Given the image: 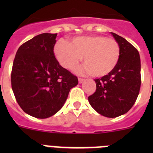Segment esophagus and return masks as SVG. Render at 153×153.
<instances>
[{
    "label": "esophagus",
    "instance_id": "esophagus-1",
    "mask_svg": "<svg viewBox=\"0 0 153 153\" xmlns=\"http://www.w3.org/2000/svg\"><path fill=\"white\" fill-rule=\"evenodd\" d=\"M78 81H79V83H82L84 81V79H83V78H78Z\"/></svg>",
    "mask_w": 153,
    "mask_h": 153
}]
</instances>
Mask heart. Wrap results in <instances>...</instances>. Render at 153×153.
Segmentation results:
<instances>
[{"mask_svg":"<svg viewBox=\"0 0 153 153\" xmlns=\"http://www.w3.org/2000/svg\"><path fill=\"white\" fill-rule=\"evenodd\" d=\"M120 45L116 40L102 35L76 36L71 42L60 40L54 47L56 60L63 68L72 70L82 56L86 64L80 72L95 76L107 75L115 68L120 58Z\"/></svg>","mask_w":153,"mask_h":153,"instance_id":"heart-1","label":"heart"}]
</instances>
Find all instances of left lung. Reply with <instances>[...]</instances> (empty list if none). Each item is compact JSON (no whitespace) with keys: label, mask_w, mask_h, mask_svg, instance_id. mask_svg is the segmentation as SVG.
<instances>
[{"label":"left lung","mask_w":153,"mask_h":153,"mask_svg":"<svg viewBox=\"0 0 153 153\" xmlns=\"http://www.w3.org/2000/svg\"><path fill=\"white\" fill-rule=\"evenodd\" d=\"M111 34L120 45L118 63L107 75L94 79L97 90L88 100L98 113L115 118L126 113L136 102L141 85V63L140 53L130 43Z\"/></svg>","instance_id":"left-lung-1"}]
</instances>
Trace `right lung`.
Listing matches in <instances>:
<instances>
[{
  "label": "right lung",
  "mask_w": 153,
  "mask_h": 153,
  "mask_svg": "<svg viewBox=\"0 0 153 153\" xmlns=\"http://www.w3.org/2000/svg\"><path fill=\"white\" fill-rule=\"evenodd\" d=\"M57 33H44L19 47L11 71L17 103L38 119L51 117L64 105L77 77L61 67L53 53Z\"/></svg>",
  "instance_id": "1"
}]
</instances>
